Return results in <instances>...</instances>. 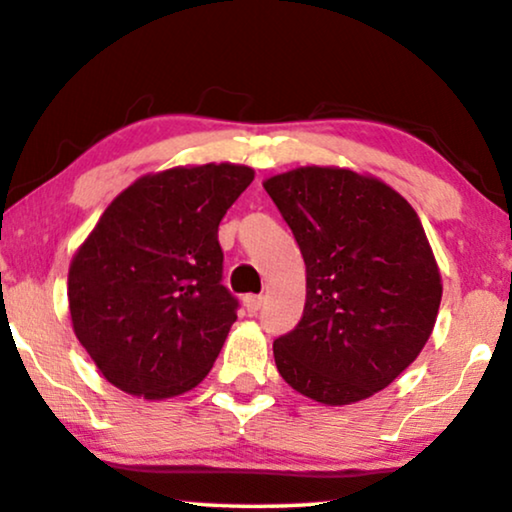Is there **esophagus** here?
Returning <instances> with one entry per match:
<instances>
[{"mask_svg": "<svg viewBox=\"0 0 512 512\" xmlns=\"http://www.w3.org/2000/svg\"><path fill=\"white\" fill-rule=\"evenodd\" d=\"M264 304V297H259V294H246L243 297V306H246L248 313H257L259 308Z\"/></svg>", "mask_w": 512, "mask_h": 512, "instance_id": "esophagus-1", "label": "esophagus"}]
</instances>
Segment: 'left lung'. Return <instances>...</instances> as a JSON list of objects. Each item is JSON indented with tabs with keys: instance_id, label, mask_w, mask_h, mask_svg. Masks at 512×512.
Segmentation results:
<instances>
[{
	"instance_id": "left-lung-1",
	"label": "left lung",
	"mask_w": 512,
	"mask_h": 512,
	"mask_svg": "<svg viewBox=\"0 0 512 512\" xmlns=\"http://www.w3.org/2000/svg\"><path fill=\"white\" fill-rule=\"evenodd\" d=\"M262 185L306 264L304 315L273 341L278 373L322 406L373 397L415 362L441 306V271L415 208L345 167H297Z\"/></svg>"
}]
</instances>
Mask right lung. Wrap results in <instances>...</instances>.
<instances>
[{"mask_svg": "<svg viewBox=\"0 0 512 512\" xmlns=\"http://www.w3.org/2000/svg\"><path fill=\"white\" fill-rule=\"evenodd\" d=\"M246 164L146 174L115 197L69 264L74 334L118 390L162 401L208 376L236 320L218 225L253 183Z\"/></svg>", "mask_w": 512, "mask_h": 512, "instance_id": "1", "label": "right lung"}]
</instances>
